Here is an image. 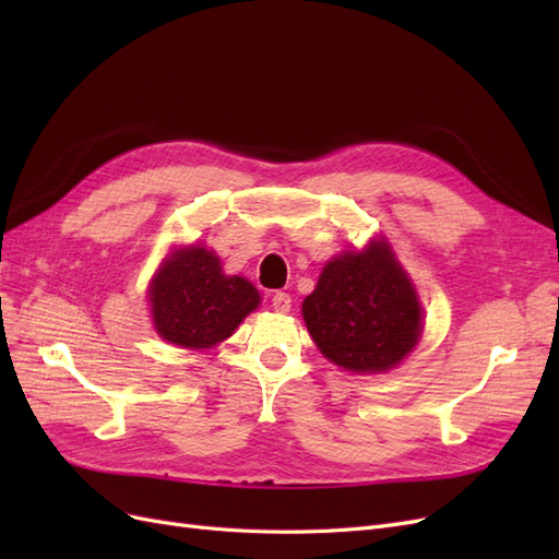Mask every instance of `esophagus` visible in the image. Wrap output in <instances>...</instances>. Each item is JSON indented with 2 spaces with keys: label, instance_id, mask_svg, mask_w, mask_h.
Wrapping results in <instances>:
<instances>
[{
  "label": "esophagus",
  "instance_id": "obj_1",
  "mask_svg": "<svg viewBox=\"0 0 559 559\" xmlns=\"http://www.w3.org/2000/svg\"><path fill=\"white\" fill-rule=\"evenodd\" d=\"M273 310L280 314H286L292 310V296L284 294V292H275L273 294Z\"/></svg>",
  "mask_w": 559,
  "mask_h": 559
}]
</instances>
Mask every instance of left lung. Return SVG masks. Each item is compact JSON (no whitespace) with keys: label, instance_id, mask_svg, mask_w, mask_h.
<instances>
[{"label":"left lung","instance_id":"obj_1","mask_svg":"<svg viewBox=\"0 0 559 559\" xmlns=\"http://www.w3.org/2000/svg\"><path fill=\"white\" fill-rule=\"evenodd\" d=\"M302 319L329 361L366 376L401 364L425 329L415 286L384 238L331 259Z\"/></svg>","mask_w":559,"mask_h":559}]
</instances>
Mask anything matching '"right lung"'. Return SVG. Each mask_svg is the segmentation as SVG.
Masks as SVG:
<instances>
[{
  "label": "right lung",
  "instance_id": "obj_1",
  "mask_svg": "<svg viewBox=\"0 0 559 559\" xmlns=\"http://www.w3.org/2000/svg\"><path fill=\"white\" fill-rule=\"evenodd\" d=\"M154 326L177 347L210 349L224 343L259 308L249 280L224 275L216 253L202 245L175 249L148 286Z\"/></svg>",
  "mask_w": 559,
  "mask_h": 559
}]
</instances>
